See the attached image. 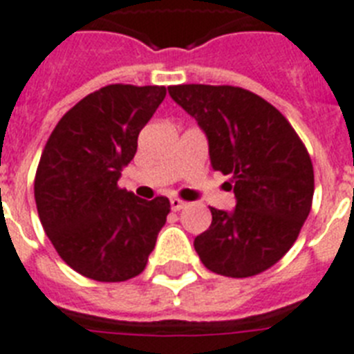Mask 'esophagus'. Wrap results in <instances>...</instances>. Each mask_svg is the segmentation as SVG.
Returning <instances> with one entry per match:
<instances>
[{
    "label": "esophagus",
    "mask_w": 354,
    "mask_h": 354,
    "mask_svg": "<svg viewBox=\"0 0 354 354\" xmlns=\"http://www.w3.org/2000/svg\"><path fill=\"white\" fill-rule=\"evenodd\" d=\"M170 204H171V209H174V212H179V209H183L184 206H186V203H184V201H180V198H177V197L170 198Z\"/></svg>",
    "instance_id": "esophagus-1"
}]
</instances>
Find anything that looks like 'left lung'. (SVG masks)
Listing matches in <instances>:
<instances>
[{"instance_id":"obj_1","label":"left lung","mask_w":354,"mask_h":354,"mask_svg":"<svg viewBox=\"0 0 354 354\" xmlns=\"http://www.w3.org/2000/svg\"><path fill=\"white\" fill-rule=\"evenodd\" d=\"M171 99L208 137L213 170L232 175L233 212L212 209L195 236L198 259L217 275H259L297 241L313 203L311 157L273 104L239 86L179 84Z\"/></svg>"}]
</instances>
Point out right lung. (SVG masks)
<instances>
[{
    "mask_svg": "<svg viewBox=\"0 0 354 354\" xmlns=\"http://www.w3.org/2000/svg\"><path fill=\"white\" fill-rule=\"evenodd\" d=\"M165 95V86H103L61 118L41 153L39 221L61 259L86 279H133L156 248L170 201L139 198L118 180Z\"/></svg>",
    "mask_w": 354,
    "mask_h": 354,
    "instance_id": "1",
    "label": "right lung"
}]
</instances>
